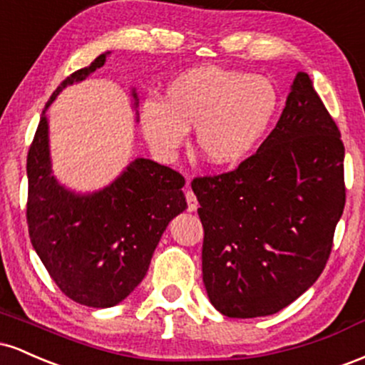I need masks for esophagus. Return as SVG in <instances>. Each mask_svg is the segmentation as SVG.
I'll use <instances>...</instances> for the list:
<instances>
[{"instance_id":"1","label":"esophagus","mask_w":365,"mask_h":365,"mask_svg":"<svg viewBox=\"0 0 365 365\" xmlns=\"http://www.w3.org/2000/svg\"><path fill=\"white\" fill-rule=\"evenodd\" d=\"M185 199H187V209L188 211H197V207H199V202H197V197L194 195V192L190 190V188H187L185 190Z\"/></svg>"}]
</instances>
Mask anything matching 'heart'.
<instances>
[{
    "instance_id": "b5f03b06",
    "label": "heart",
    "mask_w": 365,
    "mask_h": 365,
    "mask_svg": "<svg viewBox=\"0 0 365 365\" xmlns=\"http://www.w3.org/2000/svg\"><path fill=\"white\" fill-rule=\"evenodd\" d=\"M279 108L273 78L204 65L175 78L161 103L144 104L142 128L161 153H173L195 128L200 158L212 166H233L261 144Z\"/></svg>"
}]
</instances>
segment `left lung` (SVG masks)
<instances>
[{"mask_svg":"<svg viewBox=\"0 0 365 365\" xmlns=\"http://www.w3.org/2000/svg\"><path fill=\"white\" fill-rule=\"evenodd\" d=\"M305 72L273 132L235 170L192 180L209 300L238 319L271 316L319 278L345 207V145Z\"/></svg>","mask_w":365,"mask_h":365,"instance_id":"8db88e82","label":"left lung"}]
</instances>
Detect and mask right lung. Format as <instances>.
Masks as SVG:
<instances>
[{"label":"right lung","instance_id":"1","mask_svg":"<svg viewBox=\"0 0 365 365\" xmlns=\"http://www.w3.org/2000/svg\"><path fill=\"white\" fill-rule=\"evenodd\" d=\"M106 54L66 77L46 108L73 82L101 68ZM27 225L53 282L73 302L116 305L144 279L163 232L185 211V178L150 159H135L110 187L73 195L51 175L43 116L27 154Z\"/></svg>","mask_w":365,"mask_h":365}]
</instances>
